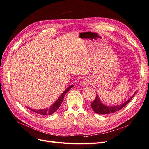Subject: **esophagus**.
<instances>
[{
	"mask_svg": "<svg viewBox=\"0 0 149 149\" xmlns=\"http://www.w3.org/2000/svg\"><path fill=\"white\" fill-rule=\"evenodd\" d=\"M91 84V81L88 78H85L81 81V85H87Z\"/></svg>",
	"mask_w": 149,
	"mask_h": 149,
	"instance_id": "1",
	"label": "esophagus"
}]
</instances>
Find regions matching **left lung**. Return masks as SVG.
Segmentation results:
<instances>
[{
	"mask_svg": "<svg viewBox=\"0 0 149 149\" xmlns=\"http://www.w3.org/2000/svg\"><path fill=\"white\" fill-rule=\"evenodd\" d=\"M134 94L131 98L129 99L126 102H124L123 104L118 106H113V107H107V106L104 105L100 101V98H99L98 95L96 94L95 98L94 99L93 102L91 104V106L92 108V110H93L95 113L100 115H105V114H110L112 113H115V111L120 110V109L124 107L125 105H127L129 102H130L131 99L134 97Z\"/></svg>",
	"mask_w": 149,
	"mask_h": 149,
	"instance_id": "8db88e82",
	"label": "left lung"
}]
</instances>
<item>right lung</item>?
<instances>
[{
    "instance_id": "add662e5",
    "label": "right lung",
    "mask_w": 149,
    "mask_h": 149,
    "mask_svg": "<svg viewBox=\"0 0 149 149\" xmlns=\"http://www.w3.org/2000/svg\"><path fill=\"white\" fill-rule=\"evenodd\" d=\"M73 86H74V85H72L70 86V87H69L67 89H66V90L63 92V93L62 94V95H61V96L59 97V98L57 100V101H56L54 104H52L49 108L44 109V110H32V109L30 108L29 107H27V108L28 109H29V110H32V111L36 112V113H37L38 114H40V115H52V114H53L54 113H55V112L57 111L58 109L59 108V107H61L62 102V101H63V100H64V97L65 96V94L67 93V92L69 91V90H70V89L72 87H73Z\"/></svg>"
}]
</instances>
